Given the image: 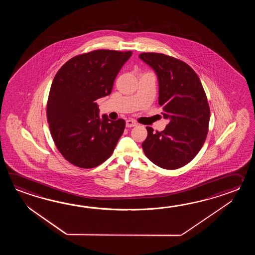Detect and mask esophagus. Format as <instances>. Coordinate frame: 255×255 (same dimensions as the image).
Instances as JSON below:
<instances>
[{"mask_svg":"<svg viewBox=\"0 0 255 255\" xmlns=\"http://www.w3.org/2000/svg\"><path fill=\"white\" fill-rule=\"evenodd\" d=\"M137 125L135 120H126V127L127 128H132V127H135Z\"/></svg>","mask_w":255,"mask_h":255,"instance_id":"34e87169","label":"esophagus"}]
</instances>
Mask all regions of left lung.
<instances>
[{"mask_svg": "<svg viewBox=\"0 0 255 255\" xmlns=\"http://www.w3.org/2000/svg\"><path fill=\"white\" fill-rule=\"evenodd\" d=\"M139 58L157 75L158 104L163 118L169 120L161 132L146 127L143 150L160 168H181L196 157L206 139L211 115L206 94L199 76L184 62L156 53H143Z\"/></svg>", "mask_w": 255, "mask_h": 255, "instance_id": "obj_1", "label": "left lung"}]
</instances>
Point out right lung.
<instances>
[{
    "label": "right lung",
    "mask_w": 255,
    "mask_h": 255,
    "mask_svg": "<svg viewBox=\"0 0 255 255\" xmlns=\"http://www.w3.org/2000/svg\"><path fill=\"white\" fill-rule=\"evenodd\" d=\"M131 51L97 50L73 57L54 76L47 120L54 144L67 161L91 168L106 161L125 129V120L99 117L97 100L111 94Z\"/></svg>",
    "instance_id": "add662e5"
}]
</instances>
